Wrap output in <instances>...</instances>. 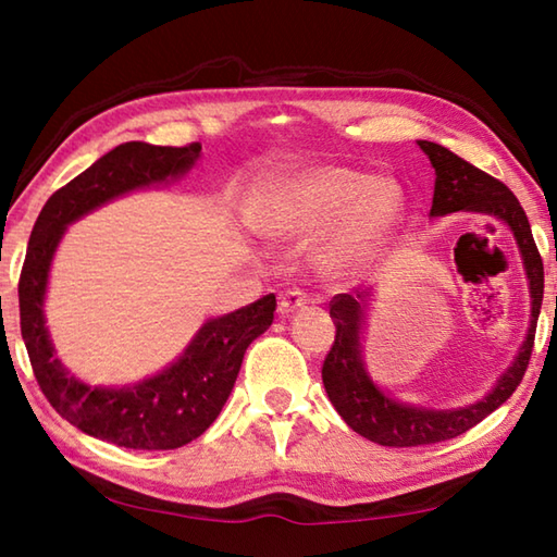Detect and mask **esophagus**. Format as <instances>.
<instances>
[{
	"mask_svg": "<svg viewBox=\"0 0 557 557\" xmlns=\"http://www.w3.org/2000/svg\"><path fill=\"white\" fill-rule=\"evenodd\" d=\"M306 304H309V294L301 292V289H289V292H285V294H282V297H280L277 311H280L282 315H289V313H294V311L304 309Z\"/></svg>",
	"mask_w": 557,
	"mask_h": 557,
	"instance_id": "1",
	"label": "esophagus"
}]
</instances>
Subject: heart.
I'll use <instances>...</instances> for the list:
<instances>
[{
	"instance_id": "1",
	"label": "heart",
	"mask_w": 557,
	"mask_h": 557,
	"mask_svg": "<svg viewBox=\"0 0 557 557\" xmlns=\"http://www.w3.org/2000/svg\"><path fill=\"white\" fill-rule=\"evenodd\" d=\"M248 215L275 242L306 244L321 235L318 265L327 275L349 277L373 268L393 246L407 215V196L389 176L315 162L263 176Z\"/></svg>"
}]
</instances>
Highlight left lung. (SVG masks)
<instances>
[{
	"mask_svg": "<svg viewBox=\"0 0 557 557\" xmlns=\"http://www.w3.org/2000/svg\"><path fill=\"white\" fill-rule=\"evenodd\" d=\"M419 148L429 156L435 170V191L431 218H443L449 212H476L493 220L505 222L515 234L519 253L524 260V272L531 294V315L527 337L519 347L515 361L498 377L491 393L469 407L457 409H429L417 405H405L377 387L363 363L361 335L366 325V309H369L371 292L337 294L330 301V318L337 327L333 349L323 361V385L333 401V407L351 431L369 437V441L385 447H417L443 443L474 429L498 409L503 401L522 383L524 371L534 349L536 323L543 301V260L534 244L524 208L519 206L515 194L503 182L481 172L474 164L461 160L453 150H447L431 140H419Z\"/></svg>",
	"mask_w": 557,
	"mask_h": 557,
	"instance_id": "1",
	"label": "left lung"
}]
</instances>
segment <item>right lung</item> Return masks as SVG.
Wrapping results in <instances>:
<instances>
[{"label":"right lung","mask_w":557,"mask_h":557,"mask_svg":"<svg viewBox=\"0 0 557 557\" xmlns=\"http://www.w3.org/2000/svg\"><path fill=\"white\" fill-rule=\"evenodd\" d=\"M200 158V144L184 148L132 140L102 156L59 188L30 232L18 280L21 335L42 395L76 429L132 449H174L196 441L218 419L239 375L248 345L272 325L275 294L210 318L168 369L124 387L88 385L54 357L45 325V292L59 242L71 222L136 188L180 180Z\"/></svg>","instance_id":"add662e5"}]
</instances>
